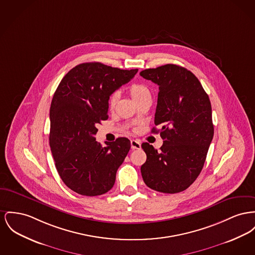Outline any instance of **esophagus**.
Segmentation results:
<instances>
[{
  "mask_svg": "<svg viewBox=\"0 0 255 255\" xmlns=\"http://www.w3.org/2000/svg\"><path fill=\"white\" fill-rule=\"evenodd\" d=\"M141 143L137 139H131V148L132 149H140Z\"/></svg>",
  "mask_w": 255,
  "mask_h": 255,
  "instance_id": "obj_1",
  "label": "esophagus"
}]
</instances>
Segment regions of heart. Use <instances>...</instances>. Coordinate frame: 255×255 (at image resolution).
Segmentation results:
<instances>
[{"instance_id":"b5f03b06","label":"heart","mask_w":255,"mask_h":255,"mask_svg":"<svg viewBox=\"0 0 255 255\" xmlns=\"http://www.w3.org/2000/svg\"><path fill=\"white\" fill-rule=\"evenodd\" d=\"M129 93L131 95V97L133 98V100L135 101L137 99H139L140 97H142L145 94L149 93V90L147 89V87H145L144 85L141 84H133L130 88H129ZM119 99V95L117 93H114L111 95L110 99H109V106L110 108H114Z\"/></svg>"}]
</instances>
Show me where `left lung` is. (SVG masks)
<instances>
[{"label":"left lung","mask_w":255,"mask_h":255,"mask_svg":"<svg viewBox=\"0 0 255 255\" xmlns=\"http://www.w3.org/2000/svg\"><path fill=\"white\" fill-rule=\"evenodd\" d=\"M139 75L159 86L155 127L164 140L160 151L147 142L141 144L146 162L141 165L142 179L150 189L176 194L188 189L205 163L214 135L209 96L191 71L165 64L142 70Z\"/></svg>","instance_id":"left-lung-1"}]
</instances>
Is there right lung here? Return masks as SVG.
<instances>
[{"instance_id":"obj_1","label":"right lung","mask_w":255,"mask_h":255,"mask_svg":"<svg viewBox=\"0 0 255 255\" xmlns=\"http://www.w3.org/2000/svg\"><path fill=\"white\" fill-rule=\"evenodd\" d=\"M136 72L101 62L81 63L62 78L53 96L50 147L60 178L79 195H103L115 185L130 140L118 137L102 147L94 135L97 124L108 120L110 96Z\"/></svg>"}]
</instances>
